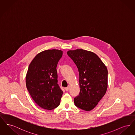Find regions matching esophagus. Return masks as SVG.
<instances>
[{"mask_svg": "<svg viewBox=\"0 0 135 135\" xmlns=\"http://www.w3.org/2000/svg\"><path fill=\"white\" fill-rule=\"evenodd\" d=\"M69 86H68V87H66V88H65V90H66V91H68L69 90Z\"/></svg>", "mask_w": 135, "mask_h": 135, "instance_id": "34e87169", "label": "esophagus"}]
</instances>
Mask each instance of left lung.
<instances>
[{
	"mask_svg": "<svg viewBox=\"0 0 135 135\" xmlns=\"http://www.w3.org/2000/svg\"><path fill=\"white\" fill-rule=\"evenodd\" d=\"M67 55L76 65L79 74L78 96L74 99L75 106L85 111L94 109L105 95L108 86V70L96 54L77 49Z\"/></svg>",
	"mask_w": 135,
	"mask_h": 135,
	"instance_id": "8db88e82",
	"label": "left lung"
}]
</instances>
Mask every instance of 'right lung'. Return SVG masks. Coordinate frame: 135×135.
<instances>
[{"label": "right lung", "mask_w": 135, "mask_h": 135, "mask_svg": "<svg viewBox=\"0 0 135 135\" xmlns=\"http://www.w3.org/2000/svg\"><path fill=\"white\" fill-rule=\"evenodd\" d=\"M63 51L48 50L38 54L29 65L27 89L33 100L44 109L52 110L60 104L63 91L58 84L57 66Z\"/></svg>", "instance_id": "right-lung-1"}]
</instances>
